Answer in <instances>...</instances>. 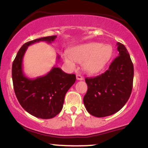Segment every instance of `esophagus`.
Here are the masks:
<instances>
[{"instance_id": "34e87169", "label": "esophagus", "mask_w": 148, "mask_h": 148, "mask_svg": "<svg viewBox=\"0 0 148 148\" xmlns=\"http://www.w3.org/2000/svg\"><path fill=\"white\" fill-rule=\"evenodd\" d=\"M76 78H77V80H83V77H82V75H79V74L76 75Z\"/></svg>"}]
</instances>
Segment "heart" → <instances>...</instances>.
<instances>
[{
    "instance_id": "obj_1",
    "label": "heart",
    "mask_w": 148,
    "mask_h": 148,
    "mask_svg": "<svg viewBox=\"0 0 148 148\" xmlns=\"http://www.w3.org/2000/svg\"><path fill=\"white\" fill-rule=\"evenodd\" d=\"M112 53L113 49L111 45L92 42L77 46L70 53H64L63 60L72 69L76 67L75 62L82 63V67L85 72L95 75L105 67Z\"/></svg>"
}]
</instances>
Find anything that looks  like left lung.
I'll return each instance as SVG.
<instances>
[{
  "instance_id": "obj_1",
  "label": "left lung",
  "mask_w": 148,
  "mask_h": 148,
  "mask_svg": "<svg viewBox=\"0 0 148 148\" xmlns=\"http://www.w3.org/2000/svg\"><path fill=\"white\" fill-rule=\"evenodd\" d=\"M119 56L104 73L86 77L87 93L83 102L87 111L96 117H105L119 112L128 101L133 88L134 69L128 50L117 43Z\"/></svg>"
}]
</instances>
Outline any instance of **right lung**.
Returning <instances> with one entry per match:
<instances>
[{"instance_id": "right-lung-1", "label": "right lung", "mask_w": 148, "mask_h": 148, "mask_svg": "<svg viewBox=\"0 0 148 148\" xmlns=\"http://www.w3.org/2000/svg\"><path fill=\"white\" fill-rule=\"evenodd\" d=\"M56 38L46 36L25 43L17 52L12 66L14 91L19 103L31 115L43 119L53 118L61 112L65 95L75 82V75L66 73L54 66L45 75L29 78L24 74L23 60L29 46L39 42L51 44Z\"/></svg>"}]
</instances>
